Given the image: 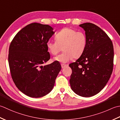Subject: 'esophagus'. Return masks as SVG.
<instances>
[{
    "label": "esophagus",
    "instance_id": "obj_1",
    "mask_svg": "<svg viewBox=\"0 0 120 120\" xmlns=\"http://www.w3.org/2000/svg\"><path fill=\"white\" fill-rule=\"evenodd\" d=\"M67 65H66V64H61V66H62V68H65V67H66L67 66Z\"/></svg>",
    "mask_w": 120,
    "mask_h": 120
}]
</instances>
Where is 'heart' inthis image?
<instances>
[{
    "mask_svg": "<svg viewBox=\"0 0 120 120\" xmlns=\"http://www.w3.org/2000/svg\"><path fill=\"white\" fill-rule=\"evenodd\" d=\"M55 40H49L46 44V48L52 55H57L63 48L64 52L54 58V60L63 63L68 62L73 58L80 57L87 45L85 34L71 28L62 29L56 35Z\"/></svg>",
    "mask_w": 120,
    "mask_h": 120,
    "instance_id": "obj_1",
    "label": "heart"
}]
</instances>
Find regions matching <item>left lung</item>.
<instances>
[{"instance_id": "obj_1", "label": "left lung", "mask_w": 120, "mask_h": 120, "mask_svg": "<svg viewBox=\"0 0 120 120\" xmlns=\"http://www.w3.org/2000/svg\"><path fill=\"white\" fill-rule=\"evenodd\" d=\"M84 29L87 45L83 54L69 64L72 74L69 80L71 89L82 97H91L104 89L112 74L113 46L107 34L91 23L79 25Z\"/></svg>"}]
</instances>
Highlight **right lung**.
<instances>
[{
    "mask_svg": "<svg viewBox=\"0 0 120 120\" xmlns=\"http://www.w3.org/2000/svg\"><path fill=\"white\" fill-rule=\"evenodd\" d=\"M54 32L48 25L34 23L16 34L9 46L8 62L18 89L27 96L38 98L52 91L61 69L58 62L43 66L50 60L46 44Z\"/></svg>",
    "mask_w": 120,
    "mask_h": 120,
    "instance_id": "obj_1",
    "label": "right lung"
}]
</instances>
